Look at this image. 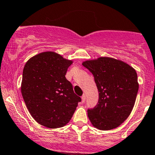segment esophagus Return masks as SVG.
<instances>
[{"mask_svg": "<svg viewBox=\"0 0 155 155\" xmlns=\"http://www.w3.org/2000/svg\"><path fill=\"white\" fill-rule=\"evenodd\" d=\"M81 99H82V102L83 103H84L86 101V95L85 94H84V95H82V97H81Z\"/></svg>", "mask_w": 155, "mask_h": 155, "instance_id": "obj_1", "label": "esophagus"}]
</instances>
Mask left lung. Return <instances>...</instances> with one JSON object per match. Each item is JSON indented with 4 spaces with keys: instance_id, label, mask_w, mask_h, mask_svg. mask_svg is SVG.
Instances as JSON below:
<instances>
[{
    "instance_id": "obj_1",
    "label": "left lung",
    "mask_w": 155,
    "mask_h": 155,
    "mask_svg": "<svg viewBox=\"0 0 155 155\" xmlns=\"http://www.w3.org/2000/svg\"><path fill=\"white\" fill-rule=\"evenodd\" d=\"M82 65L93 74L99 92L97 105L87 110L91 123L101 130L119 127L134 106L139 89L136 71L111 57L87 60Z\"/></svg>"
}]
</instances>
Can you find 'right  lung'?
<instances>
[{
	"label": "right lung",
	"mask_w": 155,
	"mask_h": 155,
	"mask_svg": "<svg viewBox=\"0 0 155 155\" xmlns=\"http://www.w3.org/2000/svg\"><path fill=\"white\" fill-rule=\"evenodd\" d=\"M72 60L53 51L33 56L22 74V96L32 117L49 128L68 123L81 101L65 75Z\"/></svg>",
	"instance_id": "right-lung-1"
}]
</instances>
